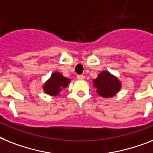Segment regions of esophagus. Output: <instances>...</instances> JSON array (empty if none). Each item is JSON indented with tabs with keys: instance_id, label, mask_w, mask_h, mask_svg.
Here are the masks:
<instances>
[{
	"instance_id": "esophagus-1",
	"label": "esophagus",
	"mask_w": 153,
	"mask_h": 153,
	"mask_svg": "<svg viewBox=\"0 0 153 153\" xmlns=\"http://www.w3.org/2000/svg\"><path fill=\"white\" fill-rule=\"evenodd\" d=\"M77 79H84V75H77L76 76Z\"/></svg>"
}]
</instances>
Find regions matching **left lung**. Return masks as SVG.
Listing matches in <instances>:
<instances>
[{
	"mask_svg": "<svg viewBox=\"0 0 153 153\" xmlns=\"http://www.w3.org/2000/svg\"><path fill=\"white\" fill-rule=\"evenodd\" d=\"M93 83L97 88V93L104 98L114 96L121 88L119 79L107 71L100 73L98 77L93 80Z\"/></svg>",
	"mask_w": 153,
	"mask_h": 153,
	"instance_id": "1",
	"label": "left lung"
}]
</instances>
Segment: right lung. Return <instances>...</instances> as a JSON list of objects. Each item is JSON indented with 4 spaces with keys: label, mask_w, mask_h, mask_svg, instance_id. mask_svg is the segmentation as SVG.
Segmentation results:
<instances>
[{
    "label": "right lung",
    "mask_w": 153,
    "mask_h": 153,
    "mask_svg": "<svg viewBox=\"0 0 153 153\" xmlns=\"http://www.w3.org/2000/svg\"><path fill=\"white\" fill-rule=\"evenodd\" d=\"M69 83V79L64 77L59 72H55L51 74V78L44 85V91L49 95L56 96L63 88L67 87Z\"/></svg>",
    "instance_id": "right-lung-1"
}]
</instances>
